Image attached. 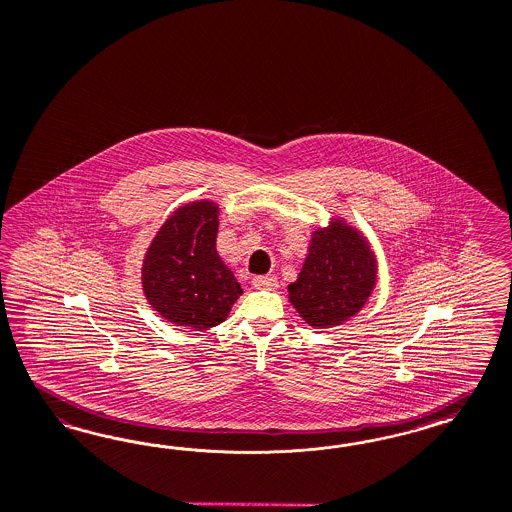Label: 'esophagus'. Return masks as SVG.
<instances>
[{
  "instance_id": "esophagus-1",
  "label": "esophagus",
  "mask_w": 512,
  "mask_h": 512,
  "mask_svg": "<svg viewBox=\"0 0 512 512\" xmlns=\"http://www.w3.org/2000/svg\"><path fill=\"white\" fill-rule=\"evenodd\" d=\"M251 283H253V287H255V289L274 291V289L278 287V278H276V276H255Z\"/></svg>"
}]
</instances>
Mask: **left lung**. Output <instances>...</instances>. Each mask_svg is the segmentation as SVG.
I'll use <instances>...</instances> for the list:
<instances>
[{
  "instance_id": "1",
  "label": "left lung",
  "mask_w": 512,
  "mask_h": 512,
  "mask_svg": "<svg viewBox=\"0 0 512 512\" xmlns=\"http://www.w3.org/2000/svg\"><path fill=\"white\" fill-rule=\"evenodd\" d=\"M378 261L369 238L344 217L312 232L299 276L287 285L289 302L314 329L344 325L371 299Z\"/></svg>"
}]
</instances>
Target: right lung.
Returning a JSON list of instances; mask_svg holds the SVG:
<instances>
[{
	"label": "right lung",
	"mask_w": 512,
	"mask_h": 512,
	"mask_svg": "<svg viewBox=\"0 0 512 512\" xmlns=\"http://www.w3.org/2000/svg\"><path fill=\"white\" fill-rule=\"evenodd\" d=\"M219 204L210 198L179 206L145 251L141 289L160 318L208 331L229 318L244 293L217 253Z\"/></svg>",
	"instance_id": "obj_1"
}]
</instances>
